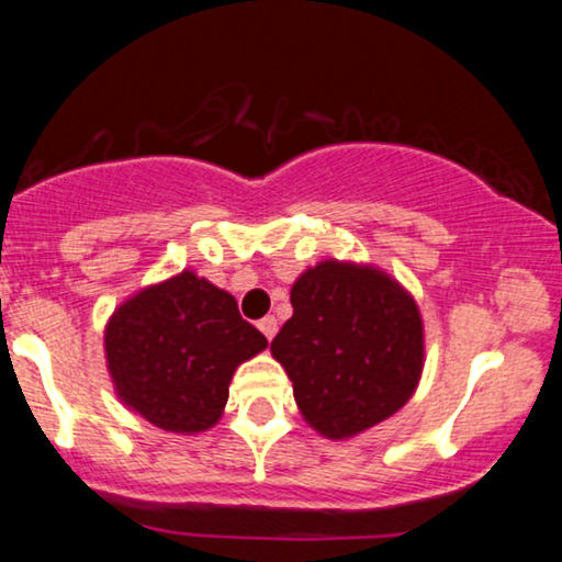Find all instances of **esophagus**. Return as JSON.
Listing matches in <instances>:
<instances>
[{
    "label": "esophagus",
    "mask_w": 562,
    "mask_h": 562,
    "mask_svg": "<svg viewBox=\"0 0 562 562\" xmlns=\"http://www.w3.org/2000/svg\"><path fill=\"white\" fill-rule=\"evenodd\" d=\"M259 330L263 333V338L272 340L274 335H277V319H274V317H263V319L259 322Z\"/></svg>",
    "instance_id": "esophagus-1"
}]
</instances>
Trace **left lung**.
Masks as SVG:
<instances>
[{"label": "left lung", "instance_id": "obj_1", "mask_svg": "<svg viewBox=\"0 0 562 562\" xmlns=\"http://www.w3.org/2000/svg\"><path fill=\"white\" fill-rule=\"evenodd\" d=\"M290 303L272 357L314 430L357 436L409 402L423 372V319L396 280L375 267L322 261L295 280Z\"/></svg>", "mask_w": 562, "mask_h": 562}]
</instances>
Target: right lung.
<instances>
[{
	"mask_svg": "<svg viewBox=\"0 0 562 562\" xmlns=\"http://www.w3.org/2000/svg\"><path fill=\"white\" fill-rule=\"evenodd\" d=\"M267 338L237 301L195 272H182L121 303L105 327L115 393L128 409L171 434L216 425L229 380Z\"/></svg>",
	"mask_w": 562,
	"mask_h": 562,
	"instance_id": "1",
	"label": "right lung"
}]
</instances>
